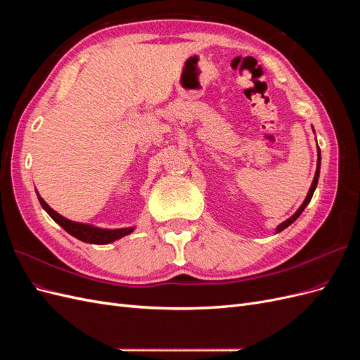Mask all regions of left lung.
Masks as SVG:
<instances>
[{
    "label": "left lung",
    "instance_id": "obj_1",
    "mask_svg": "<svg viewBox=\"0 0 360 360\" xmlns=\"http://www.w3.org/2000/svg\"><path fill=\"white\" fill-rule=\"evenodd\" d=\"M312 130H314V127H312ZM317 153H319V155H317V156H319V159H317V169H315V176H314V180H312L311 188H309V191H308V193H307V198H304V201L302 202V205L299 207L296 213H294L291 217H288L287 221H284V222L279 224V225L276 226V234H278V233H281L282 230H285L287 226H290L294 221H296L297 217L302 214V212L304 210V207H307V205L309 204V201H311V198H312V195H314V191H315V188H317L319 177H320V165H321V151H320V148L317 150Z\"/></svg>",
    "mask_w": 360,
    "mask_h": 360
}]
</instances>
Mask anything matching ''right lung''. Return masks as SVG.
Here are the masks:
<instances>
[{"mask_svg":"<svg viewBox=\"0 0 360 360\" xmlns=\"http://www.w3.org/2000/svg\"><path fill=\"white\" fill-rule=\"evenodd\" d=\"M36 193H37V198H39L41 207L46 210V213L52 217V219L56 221L60 226H63L70 236L76 237L81 242L93 243V245H108V243H112V242L118 240V238L130 234L135 230V226L114 228V230H111V228H99V226H94L91 224L70 221V219H68V217H64L53 209H51V207L46 204V201L40 197L37 191H36Z\"/></svg>","mask_w":360,"mask_h":360,"instance_id":"right-lung-1","label":"right lung"}]
</instances>
